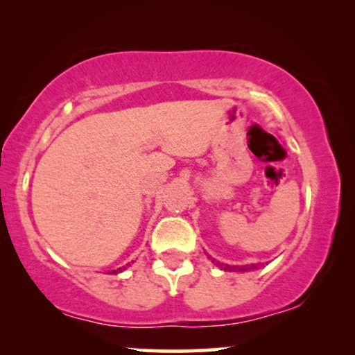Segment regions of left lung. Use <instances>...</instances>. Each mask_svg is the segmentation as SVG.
I'll return each instance as SVG.
<instances>
[{"label":"left lung","instance_id":"left-lung-1","mask_svg":"<svg viewBox=\"0 0 355 355\" xmlns=\"http://www.w3.org/2000/svg\"><path fill=\"white\" fill-rule=\"evenodd\" d=\"M215 261V260H213ZM218 266H220L221 270H225V271H249V270H255V268H259V266L257 265H247V266H236V265H225V263H220V261H218L216 263Z\"/></svg>","mask_w":355,"mask_h":355}]
</instances>
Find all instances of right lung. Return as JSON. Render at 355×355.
<instances>
[{
	"label": "right lung",
	"instance_id": "1",
	"mask_svg": "<svg viewBox=\"0 0 355 355\" xmlns=\"http://www.w3.org/2000/svg\"><path fill=\"white\" fill-rule=\"evenodd\" d=\"M123 270H125V268H124V266H123V268H118V270H113V271H111V273H114V275H116V273H121V271H123Z\"/></svg>",
	"mask_w": 355,
	"mask_h": 355
}]
</instances>
